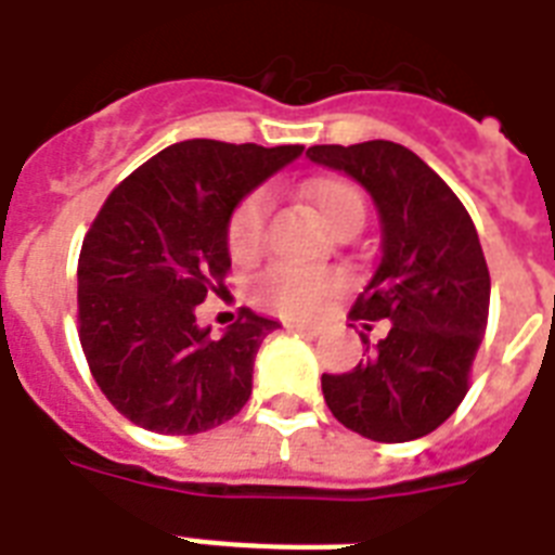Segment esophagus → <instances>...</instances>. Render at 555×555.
<instances>
[{"mask_svg":"<svg viewBox=\"0 0 555 555\" xmlns=\"http://www.w3.org/2000/svg\"><path fill=\"white\" fill-rule=\"evenodd\" d=\"M287 331H299V334L317 337L322 328H320V325H313V322H287Z\"/></svg>","mask_w":555,"mask_h":555,"instance_id":"34e87169","label":"esophagus"}]
</instances>
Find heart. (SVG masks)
I'll return each instance as SVG.
<instances>
[{
    "label": "heart",
    "instance_id": "heart-1",
    "mask_svg": "<svg viewBox=\"0 0 555 555\" xmlns=\"http://www.w3.org/2000/svg\"><path fill=\"white\" fill-rule=\"evenodd\" d=\"M302 198L322 216L331 230H339L348 221H363V195L346 178H311L302 184ZM264 221L268 201L261 192H250L235 204L227 221V250L235 261H253L264 247ZM343 287V279L331 270H305L291 264H276L261 273L253 285L259 305L285 317H313L331 296Z\"/></svg>",
    "mask_w": 555,
    "mask_h": 555
}]
</instances>
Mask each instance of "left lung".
I'll return each mask as SVG.
<instances>
[{
  "label": "left lung",
  "instance_id": "8db88e82",
  "mask_svg": "<svg viewBox=\"0 0 555 555\" xmlns=\"http://www.w3.org/2000/svg\"><path fill=\"white\" fill-rule=\"evenodd\" d=\"M308 158L360 181L377 204L379 261L351 317L391 322L377 348L360 334L369 354L354 369L322 374L325 403L363 438H423L469 391L487 331L490 270L478 230L447 181L400 143H328Z\"/></svg>",
  "mask_w": 555,
  "mask_h": 555
}]
</instances>
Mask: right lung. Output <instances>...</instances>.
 Segmentation results:
<instances>
[{
    "mask_svg": "<svg viewBox=\"0 0 555 555\" xmlns=\"http://www.w3.org/2000/svg\"><path fill=\"white\" fill-rule=\"evenodd\" d=\"M302 146L172 143L103 201L77 261V334L117 412L158 435H198L242 412L253 360L279 322L242 317L209 339L195 305L230 270L227 221Z\"/></svg>",
    "mask_w": 555,
    "mask_h": 555,
    "instance_id": "obj_1",
    "label": "right lung"
}]
</instances>
